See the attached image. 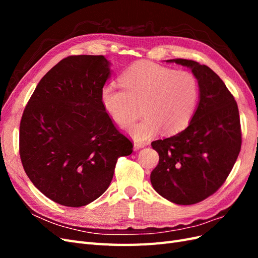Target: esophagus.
<instances>
[{"mask_svg":"<svg viewBox=\"0 0 258 258\" xmlns=\"http://www.w3.org/2000/svg\"><path fill=\"white\" fill-rule=\"evenodd\" d=\"M144 146H145L144 143L135 142V144H134V150H135V151H138V150H140V148H142V147H144Z\"/></svg>","mask_w":258,"mask_h":258,"instance_id":"esophagus-1","label":"esophagus"}]
</instances>
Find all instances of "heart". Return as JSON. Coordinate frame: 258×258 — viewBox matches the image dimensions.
Segmentation results:
<instances>
[{"label": "heart", "instance_id": "obj_1", "mask_svg": "<svg viewBox=\"0 0 258 258\" xmlns=\"http://www.w3.org/2000/svg\"><path fill=\"white\" fill-rule=\"evenodd\" d=\"M118 87L104 85L100 101L107 115L119 126L138 118L140 107L144 118L132 124L127 132L143 142L161 130L174 135L190 121L199 98L197 79L190 72L175 71L153 62L132 64L120 77Z\"/></svg>", "mask_w": 258, "mask_h": 258}]
</instances>
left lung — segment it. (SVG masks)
I'll return each mask as SVG.
<instances>
[{
  "label": "left lung",
  "instance_id": "1",
  "mask_svg": "<svg viewBox=\"0 0 258 258\" xmlns=\"http://www.w3.org/2000/svg\"><path fill=\"white\" fill-rule=\"evenodd\" d=\"M167 62L189 68L199 85V102L179 134L152 142L159 162L151 183L176 205H195L213 195L229 175L241 150L239 110L224 82L209 67L186 59Z\"/></svg>",
  "mask_w": 258,
  "mask_h": 258
}]
</instances>
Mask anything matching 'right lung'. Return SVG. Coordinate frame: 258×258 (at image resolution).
Returning a JSON list of instances; mask_svg holds the SVG:
<instances>
[{"label":"right lung","mask_w":258,"mask_h":258,"mask_svg":"<svg viewBox=\"0 0 258 258\" xmlns=\"http://www.w3.org/2000/svg\"><path fill=\"white\" fill-rule=\"evenodd\" d=\"M104 56H70L45 74L23 111L19 152L31 182L46 197L79 208L99 198L132 143L100 101L111 75Z\"/></svg>","instance_id":"1"}]
</instances>
